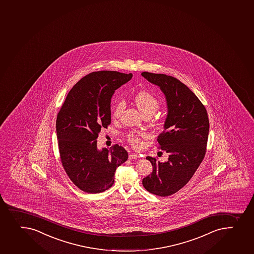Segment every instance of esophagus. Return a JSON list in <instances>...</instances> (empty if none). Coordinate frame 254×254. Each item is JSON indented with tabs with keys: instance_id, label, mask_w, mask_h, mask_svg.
I'll return each instance as SVG.
<instances>
[{
	"instance_id": "esophagus-1",
	"label": "esophagus",
	"mask_w": 254,
	"mask_h": 254,
	"mask_svg": "<svg viewBox=\"0 0 254 254\" xmlns=\"http://www.w3.org/2000/svg\"><path fill=\"white\" fill-rule=\"evenodd\" d=\"M129 159H136V158H138L139 156L137 154H135V153H130L128 156Z\"/></svg>"
}]
</instances>
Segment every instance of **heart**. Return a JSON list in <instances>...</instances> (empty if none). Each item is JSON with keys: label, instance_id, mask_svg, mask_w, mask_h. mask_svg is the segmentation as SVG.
<instances>
[{"label": "heart", "instance_id": "b5f03b06", "mask_svg": "<svg viewBox=\"0 0 254 254\" xmlns=\"http://www.w3.org/2000/svg\"><path fill=\"white\" fill-rule=\"evenodd\" d=\"M136 102V107L141 113L143 114H150L152 116L156 113V111L159 107V101L156 97L148 92H140L136 95L134 98ZM125 108V102L123 101H119L116 103L113 109V117L114 118H120L121 114ZM147 134L143 132H137V131H131L127 135V140L129 142L135 147L140 146V140L139 136H146Z\"/></svg>", "mask_w": 254, "mask_h": 254}]
</instances>
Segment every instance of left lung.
<instances>
[{
	"instance_id": "1",
	"label": "left lung",
	"mask_w": 254,
	"mask_h": 254,
	"mask_svg": "<svg viewBox=\"0 0 254 254\" xmlns=\"http://www.w3.org/2000/svg\"><path fill=\"white\" fill-rule=\"evenodd\" d=\"M141 76L159 86L166 98L168 114L157 141L161 150L168 153L165 162L147 157L153 171L143 178L142 185L157 196H170L189 183L203 160L209 132L207 110L178 79L147 71Z\"/></svg>"
}]
</instances>
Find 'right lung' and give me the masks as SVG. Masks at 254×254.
<instances>
[{"mask_svg":"<svg viewBox=\"0 0 254 254\" xmlns=\"http://www.w3.org/2000/svg\"><path fill=\"white\" fill-rule=\"evenodd\" d=\"M132 74L94 71L68 92L56 123L63 168L81 191L99 193L114 183L117 168L128 158L123 147L97 148L101 130L111 123V99Z\"/></svg>","mask_w":254,"mask_h":254,"instance_id":"right-lung-1","label":"right lung"}]
</instances>
